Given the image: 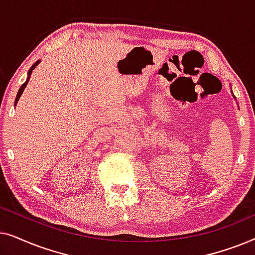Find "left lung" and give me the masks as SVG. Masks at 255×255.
<instances>
[{"instance_id":"8db88e82","label":"left lung","mask_w":255,"mask_h":255,"mask_svg":"<svg viewBox=\"0 0 255 255\" xmlns=\"http://www.w3.org/2000/svg\"><path fill=\"white\" fill-rule=\"evenodd\" d=\"M232 96H233V99H235V100H236V96H235V95H233V93H232Z\"/></svg>"}]
</instances>
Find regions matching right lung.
Returning <instances> with one entry per match:
<instances>
[{
	"instance_id": "obj_1",
	"label": "right lung",
	"mask_w": 255,
	"mask_h": 255,
	"mask_svg": "<svg viewBox=\"0 0 255 255\" xmlns=\"http://www.w3.org/2000/svg\"><path fill=\"white\" fill-rule=\"evenodd\" d=\"M39 62H40V60H38V61L34 62V64H33L32 66H31V68L29 69V72H27V78H26V81L23 83L22 87H20L19 90H18V93H17V96H16V100H15V107H16L17 102H18V100L20 99V96H22V94H23V92H24V89H25V87L27 86V82H29V80H30V76H31V74H32V71H33L34 68L37 67V66H38V64H39Z\"/></svg>"
}]
</instances>
